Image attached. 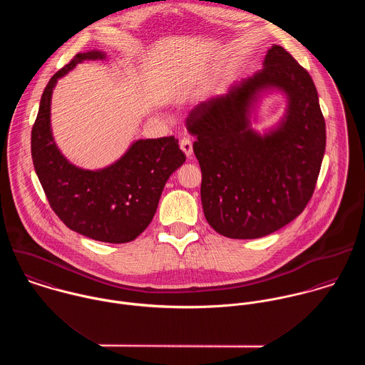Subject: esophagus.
Returning a JSON list of instances; mask_svg holds the SVG:
<instances>
[{"label": "esophagus", "instance_id": "1", "mask_svg": "<svg viewBox=\"0 0 365 365\" xmlns=\"http://www.w3.org/2000/svg\"><path fill=\"white\" fill-rule=\"evenodd\" d=\"M180 148L188 158L192 156V140L190 138H182L180 142Z\"/></svg>", "mask_w": 365, "mask_h": 365}]
</instances>
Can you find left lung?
I'll use <instances>...</instances> for the list:
<instances>
[{
  "mask_svg": "<svg viewBox=\"0 0 365 365\" xmlns=\"http://www.w3.org/2000/svg\"><path fill=\"white\" fill-rule=\"evenodd\" d=\"M278 88L289 109L261 137L248 116L261 91ZM197 138L201 200L209 225L230 239H259L292 222L312 198L326 148V123L309 73L274 45L253 77L197 105L187 118Z\"/></svg>",
  "mask_w": 365,
  "mask_h": 365,
  "instance_id": "8db88e82",
  "label": "left lung"
}]
</instances>
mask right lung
I'll use <instances>...</instances> for the list:
<instances>
[{
    "label": "right lung",
    "instance_id": "obj_1",
    "mask_svg": "<svg viewBox=\"0 0 365 365\" xmlns=\"http://www.w3.org/2000/svg\"><path fill=\"white\" fill-rule=\"evenodd\" d=\"M98 51L78 53L48 83L32 128L35 171L54 213L71 230L105 243L135 240L152 222L168 177L185 161L174 136L136 140L103 170H83L58 152L51 130V100L57 80L83 60L104 58Z\"/></svg>",
    "mask_w": 365,
    "mask_h": 365
}]
</instances>
